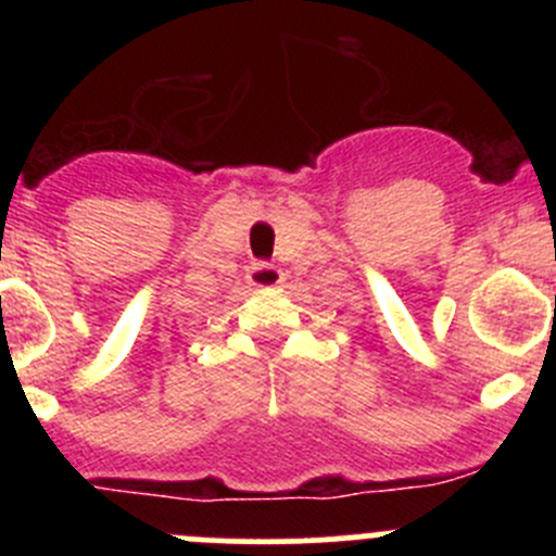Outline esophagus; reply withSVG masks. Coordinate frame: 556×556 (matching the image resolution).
Wrapping results in <instances>:
<instances>
[{
	"label": "esophagus",
	"instance_id": "obj_1",
	"mask_svg": "<svg viewBox=\"0 0 556 556\" xmlns=\"http://www.w3.org/2000/svg\"><path fill=\"white\" fill-rule=\"evenodd\" d=\"M282 279V271H279L277 266H271V263L257 261L247 268V282H250L252 288H277Z\"/></svg>",
	"mask_w": 556,
	"mask_h": 556
}]
</instances>
